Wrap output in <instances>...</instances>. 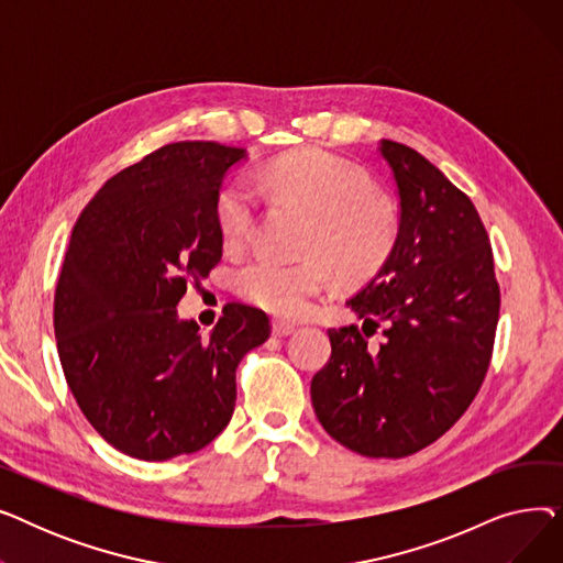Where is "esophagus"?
I'll list each match as a JSON object with an SVG mask.
<instances>
[{
    "mask_svg": "<svg viewBox=\"0 0 563 563\" xmlns=\"http://www.w3.org/2000/svg\"><path fill=\"white\" fill-rule=\"evenodd\" d=\"M272 329H274V333L278 338H287V335H291L294 331H297V323H291V321H287L283 317H274L272 319Z\"/></svg>",
    "mask_w": 563,
    "mask_h": 563,
    "instance_id": "1",
    "label": "esophagus"
}]
</instances>
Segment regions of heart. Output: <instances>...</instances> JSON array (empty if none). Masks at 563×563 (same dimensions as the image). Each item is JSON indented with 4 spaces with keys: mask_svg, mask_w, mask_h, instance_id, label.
<instances>
[{
    "mask_svg": "<svg viewBox=\"0 0 563 563\" xmlns=\"http://www.w3.org/2000/svg\"><path fill=\"white\" fill-rule=\"evenodd\" d=\"M255 184L260 191L294 200L312 214L303 251L327 257L344 278L369 274L393 244L395 221L388 205L372 198L369 177L338 155L308 151L280 157L255 175ZM257 210L253 183L232 180L221 187L214 214L230 246L249 242ZM329 283L331 272L319 257L283 262L257 255L236 272L242 297L278 314H299Z\"/></svg>",
    "mask_w": 563,
    "mask_h": 563,
    "instance_id": "b5f03b06",
    "label": "heart"
}]
</instances>
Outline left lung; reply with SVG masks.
Listing matches in <instances>:
<instances>
[{
  "label": "left lung",
  "instance_id": "left-lung-1",
  "mask_svg": "<svg viewBox=\"0 0 563 563\" xmlns=\"http://www.w3.org/2000/svg\"><path fill=\"white\" fill-rule=\"evenodd\" d=\"M399 196L397 240L331 329L312 383L317 420L340 445L401 459L431 445L477 397L499 317L486 228L472 200L412 147L380 139ZM379 331V342L368 338ZM371 344L367 345L366 342Z\"/></svg>",
  "mask_w": 563,
  "mask_h": 563
}]
</instances>
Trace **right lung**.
<instances>
[{"instance_id":"add662e5","label":"right lung","mask_w":563,"mask_h":563,"mask_svg":"<svg viewBox=\"0 0 563 563\" xmlns=\"http://www.w3.org/2000/svg\"><path fill=\"white\" fill-rule=\"evenodd\" d=\"M244 147L168 143L115 173L79 214L54 291L58 358L86 420L132 459L202 450L228 427L240 361L272 333L228 303L210 335L177 317L221 260L214 200Z\"/></svg>"}]
</instances>
